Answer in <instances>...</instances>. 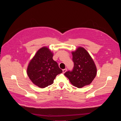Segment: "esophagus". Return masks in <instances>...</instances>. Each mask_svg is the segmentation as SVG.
Segmentation results:
<instances>
[{"label":"esophagus","instance_id":"34e87169","mask_svg":"<svg viewBox=\"0 0 121 121\" xmlns=\"http://www.w3.org/2000/svg\"><path fill=\"white\" fill-rule=\"evenodd\" d=\"M67 70V69L66 68H65V69H64L63 70V73H65Z\"/></svg>","mask_w":121,"mask_h":121}]
</instances>
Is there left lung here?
I'll return each mask as SVG.
<instances>
[{
	"instance_id": "1",
	"label": "left lung",
	"mask_w": 121,
	"mask_h": 121,
	"mask_svg": "<svg viewBox=\"0 0 121 121\" xmlns=\"http://www.w3.org/2000/svg\"><path fill=\"white\" fill-rule=\"evenodd\" d=\"M72 54L73 68L64 75L75 87L81 88L92 82L96 77L97 68L92 58L84 48L78 47Z\"/></svg>"
}]
</instances>
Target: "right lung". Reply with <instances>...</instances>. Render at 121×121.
Wrapping results in <instances>:
<instances>
[{
	"mask_svg": "<svg viewBox=\"0 0 121 121\" xmlns=\"http://www.w3.org/2000/svg\"><path fill=\"white\" fill-rule=\"evenodd\" d=\"M53 56L50 50L43 47L37 51L28 66V77L34 84L41 88L52 84L56 76L63 72Z\"/></svg>",
	"mask_w": 121,
	"mask_h": 121,
	"instance_id": "add662e5",
	"label": "right lung"
}]
</instances>
